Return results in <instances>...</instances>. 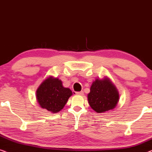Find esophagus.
<instances>
[{
  "mask_svg": "<svg viewBox=\"0 0 152 152\" xmlns=\"http://www.w3.org/2000/svg\"><path fill=\"white\" fill-rule=\"evenodd\" d=\"M76 94H78V95H83V94H84V91H77V92H76Z\"/></svg>",
  "mask_w": 152,
  "mask_h": 152,
  "instance_id": "esophagus-1",
  "label": "esophagus"
}]
</instances>
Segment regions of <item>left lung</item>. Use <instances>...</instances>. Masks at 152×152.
Returning a JSON list of instances; mask_svg holds the SVG:
<instances>
[{
  "mask_svg": "<svg viewBox=\"0 0 152 152\" xmlns=\"http://www.w3.org/2000/svg\"><path fill=\"white\" fill-rule=\"evenodd\" d=\"M89 105L98 113H102L112 110L118 102V91L107 78L96 80L93 82L89 93Z\"/></svg>",
  "mask_w": 152,
  "mask_h": 152,
  "instance_id": "left-lung-1",
  "label": "left lung"
}]
</instances>
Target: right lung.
Returning <instances> with one entry per match:
<instances>
[{
	"label": "right lung",
	"mask_w": 152,
	"mask_h": 152,
	"mask_svg": "<svg viewBox=\"0 0 152 152\" xmlns=\"http://www.w3.org/2000/svg\"><path fill=\"white\" fill-rule=\"evenodd\" d=\"M72 95V91L65 88L61 80L52 77L45 80L36 91L40 106L52 113L60 112Z\"/></svg>",
	"instance_id": "add662e5"
}]
</instances>
